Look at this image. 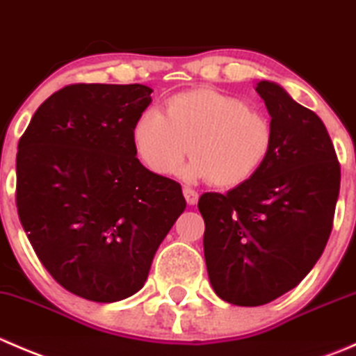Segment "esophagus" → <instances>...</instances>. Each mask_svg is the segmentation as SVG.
Returning a JSON list of instances; mask_svg holds the SVG:
<instances>
[{
  "mask_svg": "<svg viewBox=\"0 0 356 356\" xmlns=\"http://www.w3.org/2000/svg\"><path fill=\"white\" fill-rule=\"evenodd\" d=\"M182 193H184V198H186V201H188V204L198 203V193H196L195 189L184 188V189H182Z\"/></svg>",
  "mask_w": 356,
  "mask_h": 356,
  "instance_id": "esophagus-1",
  "label": "esophagus"
}]
</instances>
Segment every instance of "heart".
<instances>
[{
  "label": "heart",
  "instance_id": "heart-1",
  "mask_svg": "<svg viewBox=\"0 0 356 356\" xmlns=\"http://www.w3.org/2000/svg\"><path fill=\"white\" fill-rule=\"evenodd\" d=\"M132 145L158 175H172L191 152L188 179H208L215 188L246 184L260 172L274 146V129L243 99L211 88L170 96L163 113L146 110L132 125Z\"/></svg>",
  "mask_w": 356,
  "mask_h": 356
}]
</instances>
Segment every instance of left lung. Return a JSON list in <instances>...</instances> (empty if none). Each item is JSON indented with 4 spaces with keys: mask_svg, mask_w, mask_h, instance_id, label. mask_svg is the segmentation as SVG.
I'll use <instances>...</instances> for the list:
<instances>
[{
    "mask_svg": "<svg viewBox=\"0 0 356 356\" xmlns=\"http://www.w3.org/2000/svg\"><path fill=\"white\" fill-rule=\"evenodd\" d=\"M257 91L272 117L270 155L246 184L198 201L208 277L238 307L270 303L314 268L331 236L341 182L318 115L274 82H258Z\"/></svg>",
    "mask_w": 356,
    "mask_h": 356,
    "instance_id": "1",
    "label": "left lung"
}]
</instances>
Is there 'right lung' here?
Wrapping results in <instances>:
<instances>
[{
    "instance_id": "right-lung-1",
    "label": "right lung",
    "mask_w": 356,
    "mask_h": 356,
    "mask_svg": "<svg viewBox=\"0 0 356 356\" xmlns=\"http://www.w3.org/2000/svg\"><path fill=\"white\" fill-rule=\"evenodd\" d=\"M152 92L143 84L65 86L19 141L15 201L25 234L51 277L89 301L138 293L186 208L181 184L136 156L132 125Z\"/></svg>"
}]
</instances>
